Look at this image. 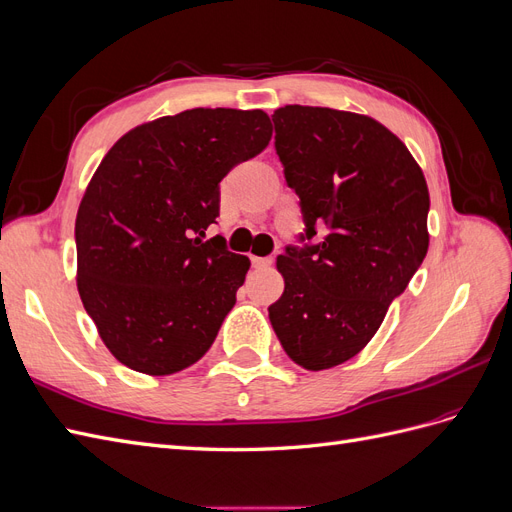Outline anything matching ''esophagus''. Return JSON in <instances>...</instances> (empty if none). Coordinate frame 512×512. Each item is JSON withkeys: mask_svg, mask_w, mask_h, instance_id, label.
<instances>
[{"mask_svg": "<svg viewBox=\"0 0 512 512\" xmlns=\"http://www.w3.org/2000/svg\"><path fill=\"white\" fill-rule=\"evenodd\" d=\"M252 265L256 269H269L273 265V258L267 256V258H260V256H252Z\"/></svg>", "mask_w": 512, "mask_h": 512, "instance_id": "1", "label": "esophagus"}]
</instances>
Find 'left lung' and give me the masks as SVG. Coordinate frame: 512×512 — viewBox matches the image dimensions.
<instances>
[{"mask_svg": "<svg viewBox=\"0 0 512 512\" xmlns=\"http://www.w3.org/2000/svg\"><path fill=\"white\" fill-rule=\"evenodd\" d=\"M275 151L299 194L305 237L277 256L284 292L269 307L290 359L342 365L376 335L429 247V190L408 147L367 115L288 104L273 113Z\"/></svg>", "mask_w": 512, "mask_h": 512, "instance_id": "left-lung-1", "label": "left lung"}]
</instances>
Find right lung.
Masks as SVG:
<instances>
[{
  "label": "right lung",
  "instance_id": "obj_1",
  "mask_svg": "<svg viewBox=\"0 0 512 512\" xmlns=\"http://www.w3.org/2000/svg\"><path fill=\"white\" fill-rule=\"evenodd\" d=\"M265 111L190 108L123 134L76 213V288L115 359L170 376L203 359L250 258L205 239L220 181L271 141Z\"/></svg>",
  "mask_w": 512,
  "mask_h": 512
}]
</instances>
